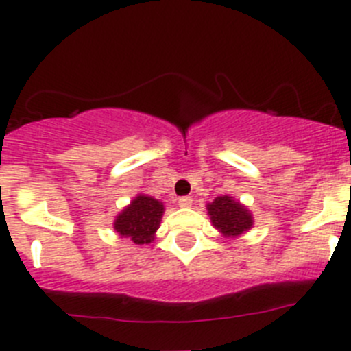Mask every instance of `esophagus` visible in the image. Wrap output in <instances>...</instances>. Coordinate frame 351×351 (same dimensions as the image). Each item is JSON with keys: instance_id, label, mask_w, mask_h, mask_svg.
<instances>
[{"instance_id": "1", "label": "esophagus", "mask_w": 351, "mask_h": 351, "mask_svg": "<svg viewBox=\"0 0 351 351\" xmlns=\"http://www.w3.org/2000/svg\"><path fill=\"white\" fill-rule=\"evenodd\" d=\"M192 204H193L192 197H180L178 198V207L189 208V207H192Z\"/></svg>"}]
</instances>
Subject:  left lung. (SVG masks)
Returning <instances> with one entry per match:
<instances>
[{"label":"left lung","mask_w":351,"mask_h":351,"mask_svg":"<svg viewBox=\"0 0 351 351\" xmlns=\"http://www.w3.org/2000/svg\"><path fill=\"white\" fill-rule=\"evenodd\" d=\"M207 212L214 228L226 238H236L253 228L251 212L229 195L214 198V202L207 204Z\"/></svg>","instance_id":"left-lung-1"}]
</instances>
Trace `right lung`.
Here are the masks:
<instances>
[{
	"instance_id": "obj_1",
	"label": "right lung",
	"mask_w": 351,
	"mask_h": 351,
	"mask_svg": "<svg viewBox=\"0 0 351 351\" xmlns=\"http://www.w3.org/2000/svg\"><path fill=\"white\" fill-rule=\"evenodd\" d=\"M165 205L153 197L137 195L113 221V229L134 244H147L161 224Z\"/></svg>"
}]
</instances>
